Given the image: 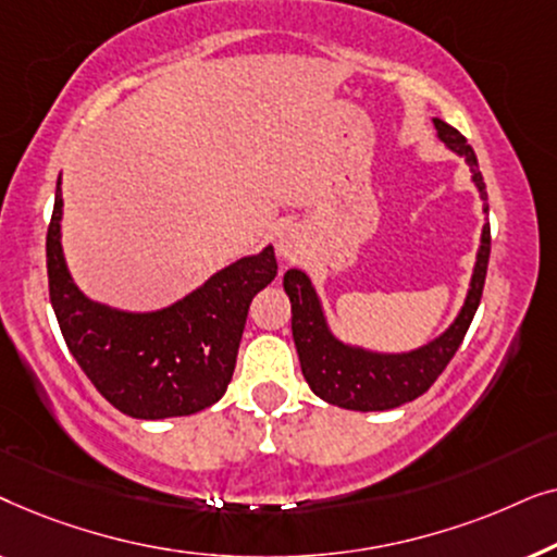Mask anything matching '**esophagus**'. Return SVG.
<instances>
[{
    "label": "esophagus",
    "mask_w": 557,
    "mask_h": 557,
    "mask_svg": "<svg viewBox=\"0 0 557 557\" xmlns=\"http://www.w3.org/2000/svg\"><path fill=\"white\" fill-rule=\"evenodd\" d=\"M304 253H307V235L301 233V227H296V225L281 227L276 235V256L281 258V261H286V263L299 261Z\"/></svg>",
    "instance_id": "obj_1"
}]
</instances>
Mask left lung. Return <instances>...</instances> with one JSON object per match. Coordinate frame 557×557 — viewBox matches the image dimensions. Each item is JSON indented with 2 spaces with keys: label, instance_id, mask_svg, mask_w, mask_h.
<instances>
[{
  "label": "left lung",
  "instance_id": "1",
  "mask_svg": "<svg viewBox=\"0 0 557 557\" xmlns=\"http://www.w3.org/2000/svg\"><path fill=\"white\" fill-rule=\"evenodd\" d=\"M433 126H436V136L444 141V147L467 162L471 182L482 197L484 215H490L484 180L479 172L474 149L446 121L433 119ZM490 243V223H484L467 299H463L459 314L444 332L421 347L406 349V352H383V349H370L337 337L307 271L288 269L284 273V288L288 301H292L294 345L299 352L304 380L314 395L337 408L370 413V410L398 408L429 391L446 364L451 362L471 319L476 314L479 301H482Z\"/></svg>",
  "mask_w": 557,
  "mask_h": 557
}]
</instances>
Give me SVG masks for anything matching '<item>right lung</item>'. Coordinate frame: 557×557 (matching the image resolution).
Segmentation results:
<instances>
[{
	"label": "right lung",
	"mask_w": 557,
	"mask_h": 557,
	"mask_svg": "<svg viewBox=\"0 0 557 557\" xmlns=\"http://www.w3.org/2000/svg\"><path fill=\"white\" fill-rule=\"evenodd\" d=\"M48 231L50 301L96 391L139 421L193 416L227 391L253 296L278 273L273 246L243 256L170 307L128 311L88 299L63 253V189Z\"/></svg>",
	"instance_id": "obj_1"
}]
</instances>
